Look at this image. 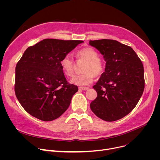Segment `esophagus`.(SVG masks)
I'll list each match as a JSON object with an SVG mask.
<instances>
[{"instance_id": "34e87169", "label": "esophagus", "mask_w": 160, "mask_h": 160, "mask_svg": "<svg viewBox=\"0 0 160 160\" xmlns=\"http://www.w3.org/2000/svg\"><path fill=\"white\" fill-rule=\"evenodd\" d=\"M79 89L81 90H83V91H86V90H88L89 89V88L88 87H79Z\"/></svg>"}]
</instances>
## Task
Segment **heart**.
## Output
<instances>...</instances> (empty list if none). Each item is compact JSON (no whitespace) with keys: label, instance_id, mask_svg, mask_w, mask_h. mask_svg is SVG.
Instances as JSON below:
<instances>
[{"label":"heart","instance_id":"heart-1","mask_svg":"<svg viewBox=\"0 0 160 160\" xmlns=\"http://www.w3.org/2000/svg\"><path fill=\"white\" fill-rule=\"evenodd\" d=\"M76 57L78 61H85L83 65V73L74 76L71 80L72 83L78 86H87L93 82L94 76H101L105 70L104 62L99 58V54L92 47L83 48L77 52ZM61 69L65 75L71 77L74 73V61L70 54L65 55L60 62Z\"/></svg>","mask_w":160,"mask_h":160}]
</instances>
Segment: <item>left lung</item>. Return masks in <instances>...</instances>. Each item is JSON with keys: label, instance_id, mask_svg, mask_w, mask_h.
Masks as SVG:
<instances>
[{"label": "left lung", "instance_id": "obj_1", "mask_svg": "<svg viewBox=\"0 0 160 160\" xmlns=\"http://www.w3.org/2000/svg\"><path fill=\"white\" fill-rule=\"evenodd\" d=\"M89 45L106 61L105 71L93 86L97 97L90 108L104 121L119 120L132 112L143 93V65L130 47L117 41H89Z\"/></svg>", "mask_w": 160, "mask_h": 160}]
</instances>
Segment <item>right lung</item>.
Segmentation results:
<instances>
[{
    "label": "right lung",
    "mask_w": 160,
    "mask_h": 160,
    "mask_svg": "<svg viewBox=\"0 0 160 160\" xmlns=\"http://www.w3.org/2000/svg\"><path fill=\"white\" fill-rule=\"evenodd\" d=\"M82 42L45 39L25 50L15 67V93L29 114L51 121L67 110L78 88L67 81L60 62Z\"/></svg>",
    "instance_id": "1"
}]
</instances>
